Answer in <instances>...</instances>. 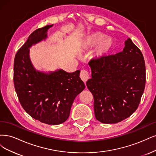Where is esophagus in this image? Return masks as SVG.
Here are the masks:
<instances>
[{
    "instance_id": "34e87169",
    "label": "esophagus",
    "mask_w": 156,
    "mask_h": 156,
    "mask_svg": "<svg viewBox=\"0 0 156 156\" xmlns=\"http://www.w3.org/2000/svg\"><path fill=\"white\" fill-rule=\"evenodd\" d=\"M89 73L85 71V70H82L81 72H80V77L81 78L83 81L85 83L87 82V80L89 78Z\"/></svg>"
}]
</instances>
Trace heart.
Segmentation results:
<instances>
[{
	"mask_svg": "<svg viewBox=\"0 0 156 156\" xmlns=\"http://www.w3.org/2000/svg\"><path fill=\"white\" fill-rule=\"evenodd\" d=\"M105 35L100 32H94L86 36L84 39V45L86 47L91 48L98 45L97 53L99 56L106 54L112 45V39L105 38Z\"/></svg>",
	"mask_w": 156,
	"mask_h": 156,
	"instance_id": "b5f03b06",
	"label": "heart"
}]
</instances>
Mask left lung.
Here are the masks:
<instances>
[{
    "instance_id": "8db88e82",
    "label": "left lung",
    "mask_w": 156,
    "mask_h": 156,
    "mask_svg": "<svg viewBox=\"0 0 156 156\" xmlns=\"http://www.w3.org/2000/svg\"><path fill=\"white\" fill-rule=\"evenodd\" d=\"M91 79L86 82L93 94L96 119L115 124L129 117L139 106L146 83L143 55L130 38L123 51L93 58Z\"/></svg>"
}]
</instances>
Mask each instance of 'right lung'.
I'll list each match as a JSON object with an SVG mask.
<instances>
[{"mask_svg": "<svg viewBox=\"0 0 156 156\" xmlns=\"http://www.w3.org/2000/svg\"><path fill=\"white\" fill-rule=\"evenodd\" d=\"M52 26L37 29L19 49L14 59L13 82L25 112L43 123L57 125L67 120L74 100L85 89V84L79 77V70L44 74L33 67L28 48L46 38L47 31Z\"/></svg>", "mask_w": 156, "mask_h": 156, "instance_id": "obj_1", "label": "right lung"}]
</instances>
